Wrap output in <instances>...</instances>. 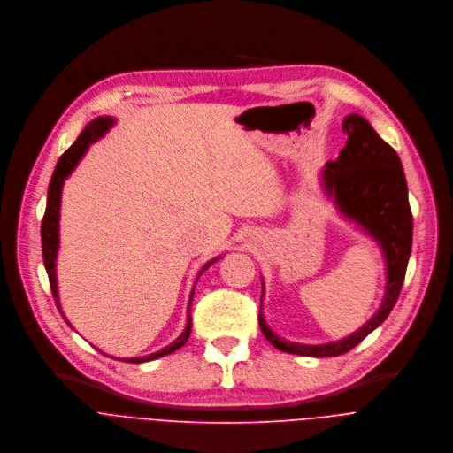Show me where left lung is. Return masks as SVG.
Instances as JSON below:
<instances>
[{
  "label": "left lung",
  "mask_w": 453,
  "mask_h": 453,
  "mask_svg": "<svg viewBox=\"0 0 453 453\" xmlns=\"http://www.w3.org/2000/svg\"><path fill=\"white\" fill-rule=\"evenodd\" d=\"M342 132L348 135L346 146L337 160L325 164L323 186L339 212L357 223L382 248L388 275L386 295L380 309L366 325L341 341L326 344H300L279 337L267 326L260 309L258 325L264 337L288 353L337 357L349 351L384 323L400 296L405 279L412 248V214L400 157L363 116H346Z\"/></svg>",
  "instance_id": "1"
}]
</instances>
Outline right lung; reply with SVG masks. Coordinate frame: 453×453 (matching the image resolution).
Masks as SVG:
<instances>
[{"mask_svg":"<svg viewBox=\"0 0 453 453\" xmlns=\"http://www.w3.org/2000/svg\"><path fill=\"white\" fill-rule=\"evenodd\" d=\"M116 121L112 118H96L95 121H90L83 132L78 135V139L71 144V148L67 151H64V155L60 157V160L55 165L51 182L48 188V202H46V212L42 218V226H41V239H42V258H44V267L48 271V279H50V288L55 298V303L62 314V318L65 319L62 309H60V300H58V288H57V253H58V221H60V200H62V188H64V180L74 171L76 164L81 160V157L85 155V151L88 150V146L96 142L100 137H104L114 125ZM216 260H219V257H216L214 260L207 262L200 275L203 271L212 265ZM198 275V279H200ZM198 282V280H196ZM193 296H195V289L191 291V298H189V305H188V325L186 330L180 334L173 342H169L165 348H162L160 351L144 355V357H132V358H123V363H134V365H141V363H148V360H155L160 358L164 355H169L173 351H176L178 348H182L189 335H191V326H193V319H191V303H193ZM65 323L71 326V323L65 319ZM73 328V326H71Z\"/></svg>","mask_w":453,"mask_h":453,"instance_id":"1","label":"right lung"}]
</instances>
